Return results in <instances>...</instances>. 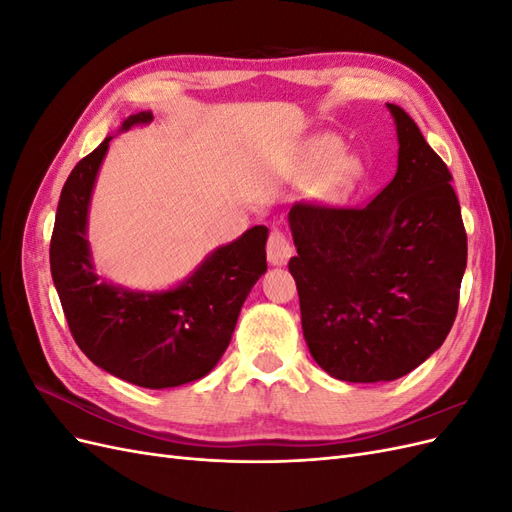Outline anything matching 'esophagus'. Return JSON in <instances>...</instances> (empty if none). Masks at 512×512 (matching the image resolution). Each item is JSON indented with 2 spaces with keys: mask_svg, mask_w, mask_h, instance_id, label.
<instances>
[{
  "mask_svg": "<svg viewBox=\"0 0 512 512\" xmlns=\"http://www.w3.org/2000/svg\"><path fill=\"white\" fill-rule=\"evenodd\" d=\"M294 252L292 243L286 239L284 232L280 230H273L269 235V243H267V258L273 267H282L290 260Z\"/></svg>",
  "mask_w": 512,
  "mask_h": 512,
  "instance_id": "esophagus-1",
  "label": "esophagus"
}]
</instances>
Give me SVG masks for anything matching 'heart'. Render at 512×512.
<instances>
[{
  "label": "heart",
  "instance_id": "1",
  "mask_svg": "<svg viewBox=\"0 0 512 512\" xmlns=\"http://www.w3.org/2000/svg\"><path fill=\"white\" fill-rule=\"evenodd\" d=\"M344 151V143L333 134L316 136L301 156V168L305 173H318V190L327 198L348 196L361 177V164Z\"/></svg>",
  "mask_w": 512,
  "mask_h": 512
}]
</instances>
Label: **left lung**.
<instances>
[{"instance_id": "1", "label": "left lung", "mask_w": 512, "mask_h": 512, "mask_svg": "<svg viewBox=\"0 0 512 512\" xmlns=\"http://www.w3.org/2000/svg\"><path fill=\"white\" fill-rule=\"evenodd\" d=\"M397 126V173L361 209L297 203L303 337L314 361L346 382H391L427 361L451 331L468 262L453 177L412 117Z\"/></svg>"}]
</instances>
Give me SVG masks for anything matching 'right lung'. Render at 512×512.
<instances>
[{
    "label": "right lung",
    "mask_w": 512,
    "mask_h": 512,
    "mask_svg": "<svg viewBox=\"0 0 512 512\" xmlns=\"http://www.w3.org/2000/svg\"><path fill=\"white\" fill-rule=\"evenodd\" d=\"M141 111L119 132L147 126ZM104 141L72 168L59 196L51 237V275L74 342L87 359L145 389H170L207 376L230 344L241 307L267 271V226L245 230L213 250L179 286L130 290L96 273L87 241V215Z\"/></svg>",
    "instance_id": "right-lung-1"
}]
</instances>
